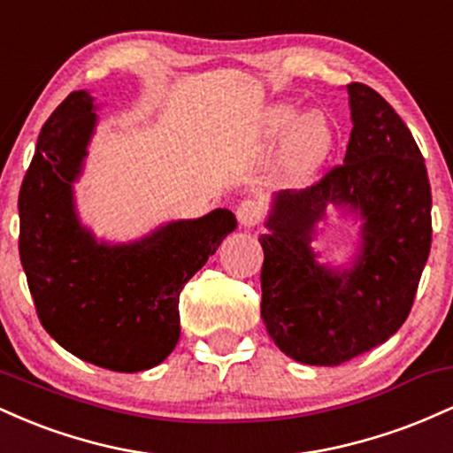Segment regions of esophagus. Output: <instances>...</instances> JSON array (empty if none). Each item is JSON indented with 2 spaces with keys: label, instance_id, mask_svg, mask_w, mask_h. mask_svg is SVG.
<instances>
[{
  "label": "esophagus",
  "instance_id": "esophagus-1",
  "mask_svg": "<svg viewBox=\"0 0 453 453\" xmlns=\"http://www.w3.org/2000/svg\"><path fill=\"white\" fill-rule=\"evenodd\" d=\"M236 217H238V221H241L242 227H256L264 219V209H262V204L256 200H244L238 204Z\"/></svg>",
  "mask_w": 453,
  "mask_h": 453
}]
</instances>
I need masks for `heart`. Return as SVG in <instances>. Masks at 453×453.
I'll return each instance as SVG.
<instances>
[{"mask_svg":"<svg viewBox=\"0 0 453 453\" xmlns=\"http://www.w3.org/2000/svg\"><path fill=\"white\" fill-rule=\"evenodd\" d=\"M298 119L294 106H279L270 112V132L283 136ZM332 144L330 126L319 112L304 114L288 138V165L294 174H306L321 164Z\"/></svg>","mask_w":453,"mask_h":453,"instance_id":"1","label":"heart"}]
</instances>
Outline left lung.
<instances>
[{"instance_id": "obj_1", "label": "left lung", "mask_w": 453, "mask_h": 453, "mask_svg": "<svg viewBox=\"0 0 453 453\" xmlns=\"http://www.w3.org/2000/svg\"><path fill=\"white\" fill-rule=\"evenodd\" d=\"M351 138L345 161L317 183L280 191L262 234V319L285 356L339 366L404 324L433 242V196L419 147L375 89L347 85ZM330 201L365 217L358 264L319 267L308 242Z\"/></svg>"}]
</instances>
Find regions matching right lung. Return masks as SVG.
I'll use <instances>...</instances> for the list:
<instances>
[{"mask_svg": "<svg viewBox=\"0 0 453 453\" xmlns=\"http://www.w3.org/2000/svg\"><path fill=\"white\" fill-rule=\"evenodd\" d=\"M74 91L44 123L19 194V253L40 324L64 349L117 372L157 366L180 336L179 296L236 227L230 211L168 223L132 244H97L76 221L96 112Z\"/></svg>", "mask_w": 453, "mask_h": 453, "instance_id": "add662e5", "label": "right lung"}]
</instances>
